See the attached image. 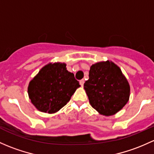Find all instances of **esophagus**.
<instances>
[{
  "label": "esophagus",
  "instance_id": "34e87169",
  "mask_svg": "<svg viewBox=\"0 0 154 154\" xmlns=\"http://www.w3.org/2000/svg\"><path fill=\"white\" fill-rule=\"evenodd\" d=\"M84 82H85V81H84V80H80V85H81V86H83Z\"/></svg>",
  "mask_w": 154,
  "mask_h": 154
}]
</instances>
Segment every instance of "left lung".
Instances as JSON below:
<instances>
[{
    "label": "left lung",
    "instance_id": "obj_1",
    "mask_svg": "<svg viewBox=\"0 0 154 154\" xmlns=\"http://www.w3.org/2000/svg\"><path fill=\"white\" fill-rule=\"evenodd\" d=\"M91 106L100 114L112 116L120 111L130 97V85L120 68L112 61L93 64L89 79L84 83Z\"/></svg>",
    "mask_w": 154,
    "mask_h": 154
}]
</instances>
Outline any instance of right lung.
<instances>
[{"label":"right lung","mask_w":154,"mask_h":154,"mask_svg":"<svg viewBox=\"0 0 154 154\" xmlns=\"http://www.w3.org/2000/svg\"><path fill=\"white\" fill-rule=\"evenodd\" d=\"M80 86L65 63H49L29 82L28 94L38 111L54 114L67 104Z\"/></svg>","instance_id":"add662e5"}]
</instances>
